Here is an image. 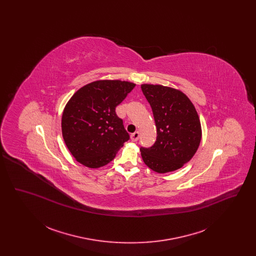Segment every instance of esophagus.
Returning a JSON list of instances; mask_svg holds the SVG:
<instances>
[{"label":"esophagus","mask_w":256,"mask_h":256,"mask_svg":"<svg viewBox=\"0 0 256 256\" xmlns=\"http://www.w3.org/2000/svg\"><path fill=\"white\" fill-rule=\"evenodd\" d=\"M139 136H140V134H139L138 132H135L134 134L130 135V138H132V140L134 142H135V141H137V140L139 139Z\"/></svg>","instance_id":"1"}]
</instances>
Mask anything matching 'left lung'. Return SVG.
Instances as JSON below:
<instances>
[{
  "label": "left lung",
  "instance_id": "left-lung-1",
  "mask_svg": "<svg viewBox=\"0 0 256 256\" xmlns=\"http://www.w3.org/2000/svg\"><path fill=\"white\" fill-rule=\"evenodd\" d=\"M156 126V141L140 148L146 166L164 174L182 168L194 156L202 139L195 106L182 91L163 86L142 84Z\"/></svg>",
  "mask_w": 256,
  "mask_h": 256
}]
</instances>
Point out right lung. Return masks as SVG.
<instances>
[{
	"label": "right lung",
	"mask_w": 256,
	"mask_h": 256,
	"mask_svg": "<svg viewBox=\"0 0 256 256\" xmlns=\"http://www.w3.org/2000/svg\"><path fill=\"white\" fill-rule=\"evenodd\" d=\"M135 84L97 80L78 90L62 114V135L74 158L89 168H100L116 156L130 139L115 112Z\"/></svg>",
	"instance_id": "right-lung-1"
}]
</instances>
